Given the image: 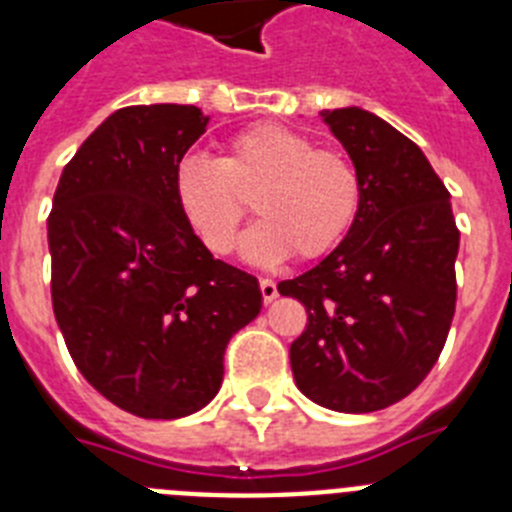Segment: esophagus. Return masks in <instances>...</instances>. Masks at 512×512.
<instances>
[{
	"mask_svg": "<svg viewBox=\"0 0 512 512\" xmlns=\"http://www.w3.org/2000/svg\"><path fill=\"white\" fill-rule=\"evenodd\" d=\"M259 287H261V297H264V302H274L279 297V289L274 279H261Z\"/></svg>",
	"mask_w": 512,
	"mask_h": 512,
	"instance_id": "1",
	"label": "esophagus"
}]
</instances>
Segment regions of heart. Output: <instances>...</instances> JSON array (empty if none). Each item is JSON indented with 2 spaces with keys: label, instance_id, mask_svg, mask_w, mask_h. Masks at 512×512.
Returning <instances> with one entry per match:
<instances>
[{
  "label": "heart",
  "instance_id": "1",
  "mask_svg": "<svg viewBox=\"0 0 512 512\" xmlns=\"http://www.w3.org/2000/svg\"><path fill=\"white\" fill-rule=\"evenodd\" d=\"M259 223L243 238L261 266L320 259L351 233L361 210V179L343 153L315 148L310 135L279 122L235 133L220 158L187 156L174 171V200L192 233L215 256L235 248L255 189Z\"/></svg>",
  "mask_w": 512,
  "mask_h": 512
}]
</instances>
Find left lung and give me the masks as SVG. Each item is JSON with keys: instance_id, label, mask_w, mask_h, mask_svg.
<instances>
[{"instance_id": "obj_1", "label": "left lung", "mask_w": 512, "mask_h": 512, "mask_svg": "<svg viewBox=\"0 0 512 512\" xmlns=\"http://www.w3.org/2000/svg\"><path fill=\"white\" fill-rule=\"evenodd\" d=\"M361 179L351 233L279 295L307 310L289 346L305 397L338 413L390 408L425 379L456 310L459 230L425 153L361 107L323 110Z\"/></svg>"}]
</instances>
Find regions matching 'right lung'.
Masks as SVG:
<instances>
[{
    "label": "right lung",
    "mask_w": 512,
    "mask_h": 512,
    "mask_svg": "<svg viewBox=\"0 0 512 512\" xmlns=\"http://www.w3.org/2000/svg\"><path fill=\"white\" fill-rule=\"evenodd\" d=\"M210 117L194 104L112 112L61 174L48 217L51 297L76 369L138 418L202 410L233 333L261 312L256 277L215 259L174 200Z\"/></svg>",
    "instance_id": "add662e5"
}]
</instances>
